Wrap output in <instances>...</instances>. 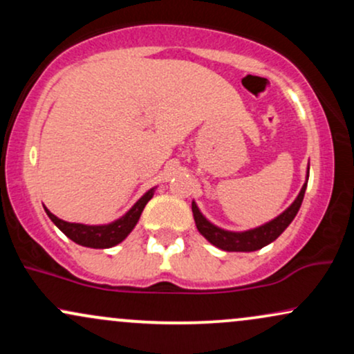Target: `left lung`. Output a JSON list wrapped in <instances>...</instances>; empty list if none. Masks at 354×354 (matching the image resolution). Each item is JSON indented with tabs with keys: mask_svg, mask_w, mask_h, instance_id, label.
Masks as SVG:
<instances>
[{
	"mask_svg": "<svg viewBox=\"0 0 354 354\" xmlns=\"http://www.w3.org/2000/svg\"><path fill=\"white\" fill-rule=\"evenodd\" d=\"M308 178H310V165H308L306 181H304L301 191L296 196V200L291 203L290 208H286L279 216L265 223V225L248 231H228L219 228V226L213 225V223L203 216L198 205L193 201L191 203V209H193L196 228L203 236L208 239L211 245H214L223 251H245V253H248V251L261 250L263 246L273 243L290 226V223L293 221L296 214H298L299 206H301L304 198V191H306L308 186Z\"/></svg>",
	"mask_w": 354,
	"mask_h": 354,
	"instance_id": "obj_1",
	"label": "left lung"
}]
</instances>
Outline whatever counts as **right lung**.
Returning <instances> with one entry per match:
<instances>
[{"label": "right lung", "instance_id": "add662e5", "mask_svg": "<svg viewBox=\"0 0 354 354\" xmlns=\"http://www.w3.org/2000/svg\"><path fill=\"white\" fill-rule=\"evenodd\" d=\"M154 189H148L143 196L138 200L131 209L126 211L121 218L115 219V221L108 223V225H83V223H68L59 219L58 216L51 213L50 209L44 206V211L50 216V219L55 223L58 228L66 234L71 241L78 243L81 246L86 248H96V250H104V248H113L120 245L123 239L131 233L133 228L136 226L138 219H140L141 213H143L146 203L153 198Z\"/></svg>", "mask_w": 354, "mask_h": 354}]
</instances>
